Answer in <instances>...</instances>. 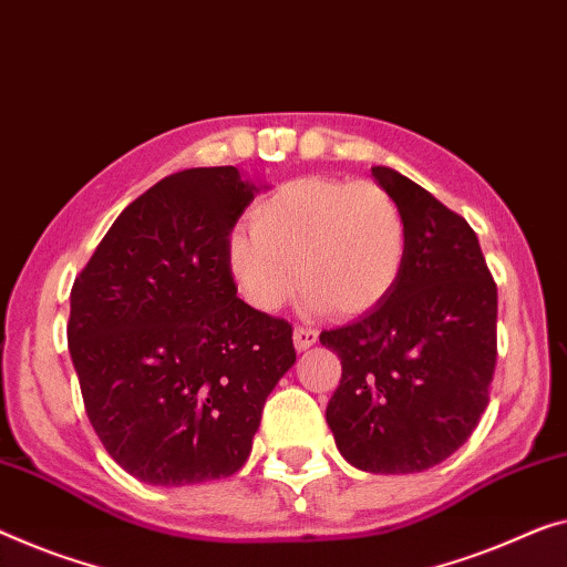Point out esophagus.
Here are the masks:
<instances>
[{"label":"esophagus","instance_id":"esophagus-1","mask_svg":"<svg viewBox=\"0 0 567 567\" xmlns=\"http://www.w3.org/2000/svg\"><path fill=\"white\" fill-rule=\"evenodd\" d=\"M292 341H295V349L306 351V349H310V346H316L318 333L312 331V328H295Z\"/></svg>","mask_w":567,"mask_h":567}]
</instances>
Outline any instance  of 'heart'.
Listing matches in <instances>:
<instances>
[{"label": "heart", "mask_w": 567, "mask_h": 567, "mask_svg": "<svg viewBox=\"0 0 567 567\" xmlns=\"http://www.w3.org/2000/svg\"><path fill=\"white\" fill-rule=\"evenodd\" d=\"M226 241V269L259 312L308 287V308L343 318L374 310L400 282L408 218L382 185L308 175L282 183Z\"/></svg>", "instance_id": "heart-1"}]
</instances>
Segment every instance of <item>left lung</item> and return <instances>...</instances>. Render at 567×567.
<instances>
[{
  "mask_svg": "<svg viewBox=\"0 0 567 567\" xmlns=\"http://www.w3.org/2000/svg\"><path fill=\"white\" fill-rule=\"evenodd\" d=\"M408 218L400 282L320 333L341 359L326 408L338 451L369 473L433 468L468 441L496 367V282L468 221L392 167H371Z\"/></svg>",
  "mask_w": 567,
  "mask_h": 567,
  "instance_id": "obj_1",
  "label": "left lung"
}]
</instances>
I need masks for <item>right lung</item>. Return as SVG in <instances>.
<instances>
[{"label": "right lung", "mask_w": 567, "mask_h": 567, "mask_svg": "<svg viewBox=\"0 0 567 567\" xmlns=\"http://www.w3.org/2000/svg\"><path fill=\"white\" fill-rule=\"evenodd\" d=\"M261 185L236 167L167 175L126 206L75 277L68 351L106 453L152 486L247 463L292 326L236 298L226 241Z\"/></svg>", "instance_id": "right-lung-1"}]
</instances>
